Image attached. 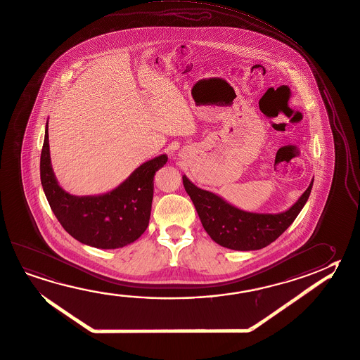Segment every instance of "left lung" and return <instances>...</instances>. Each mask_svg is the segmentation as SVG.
<instances>
[{
    "label": "left lung",
    "instance_id": "obj_1",
    "mask_svg": "<svg viewBox=\"0 0 360 360\" xmlns=\"http://www.w3.org/2000/svg\"><path fill=\"white\" fill-rule=\"evenodd\" d=\"M314 179L298 201L281 214H254L231 206L220 195L198 188L183 176V186L195 205L202 226L219 245L233 250H258L290 227L309 200Z\"/></svg>",
    "mask_w": 360,
    "mask_h": 360
}]
</instances>
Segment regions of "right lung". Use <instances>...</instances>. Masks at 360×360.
<instances>
[{"instance_id": "obj_1", "label": "right lung", "mask_w": 360, "mask_h": 360, "mask_svg": "<svg viewBox=\"0 0 360 360\" xmlns=\"http://www.w3.org/2000/svg\"><path fill=\"white\" fill-rule=\"evenodd\" d=\"M167 160L165 154L148 160L105 195H72L58 184L53 173L46 122L40 179L51 211L70 236L98 249H117L139 239L149 225L154 176Z\"/></svg>"}]
</instances>
